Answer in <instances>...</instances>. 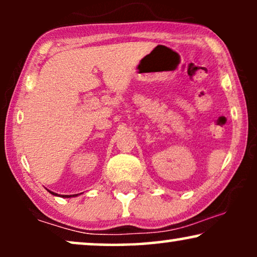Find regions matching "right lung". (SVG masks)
<instances>
[{"instance_id":"add662e5","label":"right lung","mask_w":257,"mask_h":257,"mask_svg":"<svg viewBox=\"0 0 257 257\" xmlns=\"http://www.w3.org/2000/svg\"><path fill=\"white\" fill-rule=\"evenodd\" d=\"M51 193L52 195H56V196H62V198H73V196H77L78 194H72V195H61V194H57V193H54V192H51V191H49Z\"/></svg>"}]
</instances>
